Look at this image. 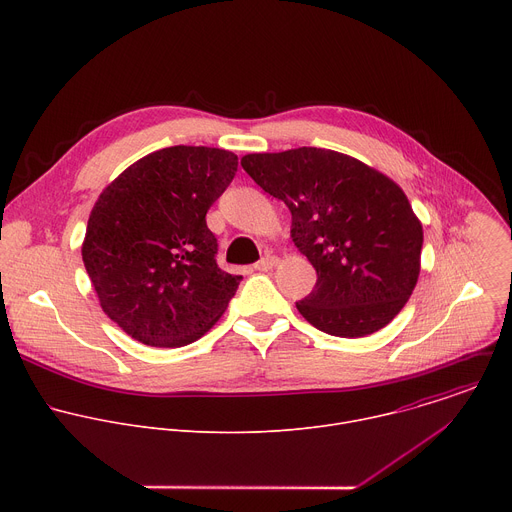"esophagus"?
Segmentation results:
<instances>
[{"label":"esophagus","mask_w":512,"mask_h":512,"mask_svg":"<svg viewBox=\"0 0 512 512\" xmlns=\"http://www.w3.org/2000/svg\"><path fill=\"white\" fill-rule=\"evenodd\" d=\"M277 257H273V255H265L259 263H255V271H269V269H273L275 265H277Z\"/></svg>","instance_id":"34e87169"}]
</instances>
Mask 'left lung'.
Returning <instances> with one entry per match:
<instances>
[{
  "label": "left lung",
  "mask_w": 512,
  "mask_h": 512,
  "mask_svg": "<svg viewBox=\"0 0 512 512\" xmlns=\"http://www.w3.org/2000/svg\"><path fill=\"white\" fill-rule=\"evenodd\" d=\"M243 170L291 212V239L318 281L300 314L318 330L360 338L385 328L419 277L423 229L403 190L350 156L298 148L249 154Z\"/></svg>",
  "instance_id": "1"
}]
</instances>
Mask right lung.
Instances as JSON below:
<instances>
[{
  "instance_id": "right-lung-1",
  "label": "right lung",
  "mask_w": 512,
  "mask_h": 512,
  "mask_svg": "<svg viewBox=\"0 0 512 512\" xmlns=\"http://www.w3.org/2000/svg\"><path fill=\"white\" fill-rule=\"evenodd\" d=\"M237 156L174 145L129 166L99 196L83 243L103 312L141 344L178 348L223 316L241 275L216 263L206 212L235 178Z\"/></svg>"
}]
</instances>
